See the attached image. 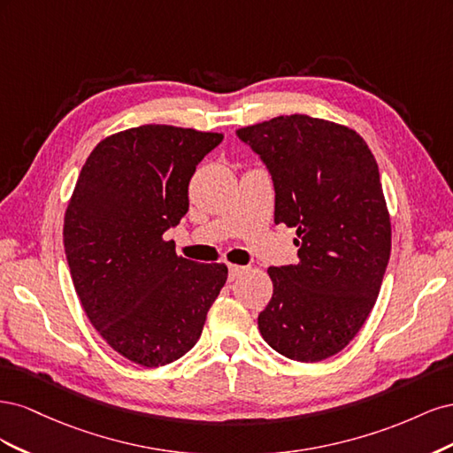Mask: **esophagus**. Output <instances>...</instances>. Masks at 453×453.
Masks as SVG:
<instances>
[{"label":"esophagus","instance_id":"1","mask_svg":"<svg viewBox=\"0 0 453 453\" xmlns=\"http://www.w3.org/2000/svg\"><path fill=\"white\" fill-rule=\"evenodd\" d=\"M245 272L243 266H238V265H228V281H234L236 278H240L242 273Z\"/></svg>","mask_w":453,"mask_h":453}]
</instances>
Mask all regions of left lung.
Listing matches in <instances>:
<instances>
[{
    "label": "left lung",
    "mask_w": 453,
    "mask_h": 453,
    "mask_svg": "<svg viewBox=\"0 0 453 453\" xmlns=\"http://www.w3.org/2000/svg\"><path fill=\"white\" fill-rule=\"evenodd\" d=\"M236 135L272 177L273 221L298 236V263L268 268L273 295L258 331L287 359L333 357L374 308L389 263L391 223L374 155L357 132L308 115Z\"/></svg>",
    "instance_id": "left-lung-1"
}]
</instances>
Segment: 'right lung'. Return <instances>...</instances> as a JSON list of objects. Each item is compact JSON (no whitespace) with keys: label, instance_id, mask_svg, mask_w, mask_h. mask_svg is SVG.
Returning <instances> with one entry per match:
<instances>
[{"label":"right lung","instance_id":"1","mask_svg":"<svg viewBox=\"0 0 453 453\" xmlns=\"http://www.w3.org/2000/svg\"><path fill=\"white\" fill-rule=\"evenodd\" d=\"M223 134L145 125L109 135L87 158L64 219L81 304L104 340L147 368L193 348L226 281L225 265L177 257L164 232L188 211V183Z\"/></svg>","mask_w":453,"mask_h":453}]
</instances>
